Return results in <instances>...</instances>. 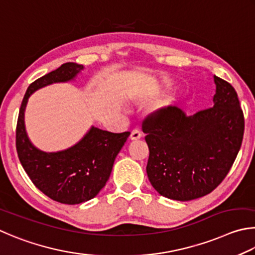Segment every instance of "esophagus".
<instances>
[{
    "label": "esophagus",
    "instance_id": "34e87169",
    "mask_svg": "<svg viewBox=\"0 0 255 255\" xmlns=\"http://www.w3.org/2000/svg\"><path fill=\"white\" fill-rule=\"evenodd\" d=\"M142 137V132L140 130H137V128H135V130H133L131 132L130 134V140L134 141V140H139Z\"/></svg>",
    "mask_w": 255,
    "mask_h": 255
}]
</instances>
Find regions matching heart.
I'll list each match as a JSON object with an SVG mask.
<instances>
[{"label": "heart", "mask_w": 255, "mask_h": 255, "mask_svg": "<svg viewBox=\"0 0 255 255\" xmlns=\"http://www.w3.org/2000/svg\"><path fill=\"white\" fill-rule=\"evenodd\" d=\"M152 100V96H151V94L149 93H144V94H141L139 96V101L142 103H146V102H150ZM176 104V100L173 97H167L164 98V100L160 101L159 103H157V105L154 106V110L158 112V113H167L169 110H171L173 106Z\"/></svg>", "instance_id": "b5f03b06"}]
</instances>
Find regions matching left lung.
Instances as JSON below:
<instances>
[{"label": "left lung", "instance_id": "8db88e82", "mask_svg": "<svg viewBox=\"0 0 255 255\" xmlns=\"http://www.w3.org/2000/svg\"><path fill=\"white\" fill-rule=\"evenodd\" d=\"M212 109L187 116L173 106L144 120L149 160L146 173L158 193L188 202L203 197L224 180L238 155L244 116L234 87L214 76Z\"/></svg>", "mask_w": 255, "mask_h": 255}]
</instances>
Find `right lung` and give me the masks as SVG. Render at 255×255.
<instances>
[{"label":"right lung","instance_id":"right-lung-1","mask_svg":"<svg viewBox=\"0 0 255 255\" xmlns=\"http://www.w3.org/2000/svg\"><path fill=\"white\" fill-rule=\"evenodd\" d=\"M83 65L66 62L30 85L22 101L16 124V151L24 171L37 188L52 200L76 205L92 199L109 180L116 155L130 132L112 133L92 127L70 148L44 152L31 143L24 125L29 97L48 85L74 80Z\"/></svg>","mask_w":255,"mask_h":255}]
</instances>
